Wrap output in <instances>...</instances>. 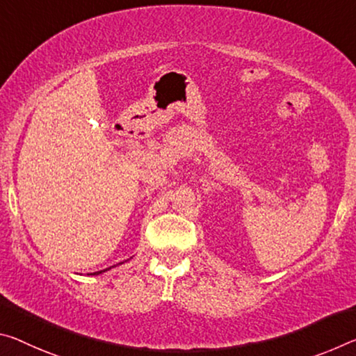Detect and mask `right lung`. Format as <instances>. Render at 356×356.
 <instances>
[{"label":"right lung","mask_w":356,"mask_h":356,"mask_svg":"<svg viewBox=\"0 0 356 356\" xmlns=\"http://www.w3.org/2000/svg\"><path fill=\"white\" fill-rule=\"evenodd\" d=\"M106 270V269H104ZM104 270H98V273H93L95 275H98V274H101V273H104Z\"/></svg>","instance_id":"1"}]
</instances>
